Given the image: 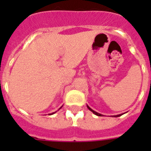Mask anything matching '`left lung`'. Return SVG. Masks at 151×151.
Masks as SVG:
<instances>
[{"label":"left lung","instance_id":"left-lung-1","mask_svg":"<svg viewBox=\"0 0 151 151\" xmlns=\"http://www.w3.org/2000/svg\"><path fill=\"white\" fill-rule=\"evenodd\" d=\"M88 106V109H89V110H91V111H92V113H93V114H95L97 115V116H102V114H99V113L96 112V111H94V110H92V109H91V108H90L89 106ZM119 116H121V114L116 115V116H115V117H119Z\"/></svg>","mask_w":151,"mask_h":151}]
</instances>
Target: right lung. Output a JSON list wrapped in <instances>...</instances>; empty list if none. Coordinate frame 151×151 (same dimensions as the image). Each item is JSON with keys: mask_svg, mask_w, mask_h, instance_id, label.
Listing matches in <instances>:
<instances>
[{"mask_svg": "<svg viewBox=\"0 0 151 151\" xmlns=\"http://www.w3.org/2000/svg\"><path fill=\"white\" fill-rule=\"evenodd\" d=\"M54 113H55V112H54ZM54 113H52V114H54Z\"/></svg>", "mask_w": 151, "mask_h": 151, "instance_id": "right-lung-1", "label": "right lung"}]
</instances>
